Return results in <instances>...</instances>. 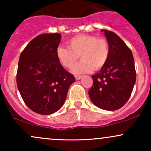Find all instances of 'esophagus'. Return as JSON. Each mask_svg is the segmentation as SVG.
I'll return each instance as SVG.
<instances>
[{
    "label": "esophagus",
    "instance_id": "34e87169",
    "mask_svg": "<svg viewBox=\"0 0 151 151\" xmlns=\"http://www.w3.org/2000/svg\"><path fill=\"white\" fill-rule=\"evenodd\" d=\"M81 78H82V76L81 75H76L75 76V79H77V80H79V79H81Z\"/></svg>",
    "mask_w": 151,
    "mask_h": 151
}]
</instances>
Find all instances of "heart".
<instances>
[{
  "instance_id": "1",
  "label": "heart",
  "mask_w": 151,
  "mask_h": 151,
  "mask_svg": "<svg viewBox=\"0 0 151 151\" xmlns=\"http://www.w3.org/2000/svg\"><path fill=\"white\" fill-rule=\"evenodd\" d=\"M68 47L60 46L56 55L59 62L65 68L70 69L80 57L81 61L72 69L74 74L99 70L107 63L109 57L108 41L104 37L91 35H78L69 40Z\"/></svg>"
}]
</instances>
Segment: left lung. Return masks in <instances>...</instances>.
I'll return each mask as SVG.
<instances>
[{"label": "left lung", "mask_w": 151, "mask_h": 151, "mask_svg": "<svg viewBox=\"0 0 151 151\" xmlns=\"http://www.w3.org/2000/svg\"><path fill=\"white\" fill-rule=\"evenodd\" d=\"M101 31L108 41L109 57L104 67L91 76L93 86L89 96L99 108L114 111L125 104L132 93L136 79L134 59L120 37L111 31Z\"/></svg>", "instance_id": "obj_1"}]
</instances>
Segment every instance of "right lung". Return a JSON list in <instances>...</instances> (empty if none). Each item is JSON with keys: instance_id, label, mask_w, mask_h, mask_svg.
I'll list each match as a JSON object with an SVG mask.
<instances>
[{"instance_id": "obj_1", "label": "right lung", "mask_w": 151, "mask_h": 151, "mask_svg": "<svg viewBox=\"0 0 151 151\" xmlns=\"http://www.w3.org/2000/svg\"><path fill=\"white\" fill-rule=\"evenodd\" d=\"M60 40V33L39 35L22 50L19 59L18 89L25 104L42 115L54 114L61 108L75 81L57 58Z\"/></svg>"}]
</instances>
